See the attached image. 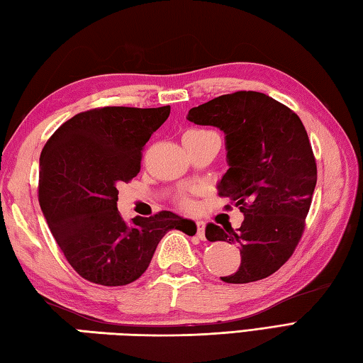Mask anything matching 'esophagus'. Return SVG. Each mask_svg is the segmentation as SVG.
I'll return each mask as SVG.
<instances>
[{"label": "esophagus", "mask_w": 363, "mask_h": 363, "mask_svg": "<svg viewBox=\"0 0 363 363\" xmlns=\"http://www.w3.org/2000/svg\"><path fill=\"white\" fill-rule=\"evenodd\" d=\"M204 222L203 220H196V235H199V238H204Z\"/></svg>", "instance_id": "34e87169"}]
</instances>
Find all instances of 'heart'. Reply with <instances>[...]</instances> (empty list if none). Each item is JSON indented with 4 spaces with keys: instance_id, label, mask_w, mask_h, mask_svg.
<instances>
[{
    "instance_id": "b5f03b06",
    "label": "heart",
    "mask_w": 363,
    "mask_h": 363,
    "mask_svg": "<svg viewBox=\"0 0 363 363\" xmlns=\"http://www.w3.org/2000/svg\"><path fill=\"white\" fill-rule=\"evenodd\" d=\"M208 133H213V131H208V130H190L187 131L186 135H184V138L186 136H199V135H208ZM181 204L184 208H190L192 206V201H190L189 199H182L181 200Z\"/></svg>"
}]
</instances>
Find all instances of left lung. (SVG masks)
Listing matches in <instances>:
<instances>
[{
  "mask_svg": "<svg viewBox=\"0 0 363 363\" xmlns=\"http://www.w3.org/2000/svg\"><path fill=\"white\" fill-rule=\"evenodd\" d=\"M196 125L225 133L228 169L217 186L238 206L241 227L206 225L208 241L236 245L241 265L228 284L260 281L284 265L305 230L318 167L300 117L260 91H235L189 111Z\"/></svg>",
  "mask_w": 363,
  "mask_h": 363,
  "instance_id": "left-lung-1",
  "label": "left lung"
}]
</instances>
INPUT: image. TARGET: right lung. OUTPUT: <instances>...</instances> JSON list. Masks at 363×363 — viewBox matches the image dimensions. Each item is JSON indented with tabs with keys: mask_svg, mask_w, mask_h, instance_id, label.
Returning <instances> with one entry per match:
<instances>
[{
	"mask_svg": "<svg viewBox=\"0 0 363 363\" xmlns=\"http://www.w3.org/2000/svg\"><path fill=\"white\" fill-rule=\"evenodd\" d=\"M169 106H106L57 128L39 159V204L69 265L101 286H127L146 272L164 233L196 227L171 211L135 217L117 211L121 182L140 173L143 147Z\"/></svg>",
	"mask_w": 363,
	"mask_h": 363,
	"instance_id": "obj_1",
	"label": "right lung"
}]
</instances>
